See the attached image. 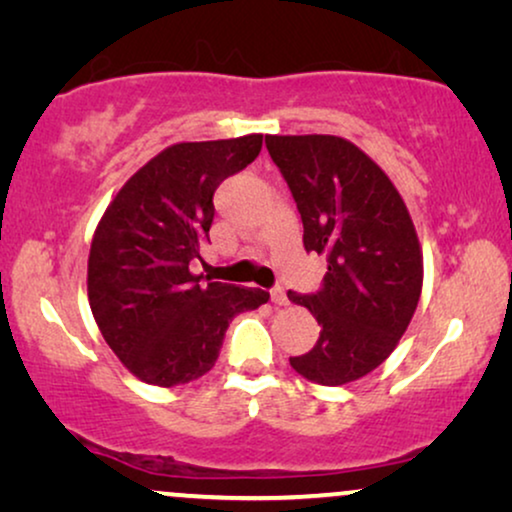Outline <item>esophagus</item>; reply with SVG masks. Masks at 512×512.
Returning <instances> with one entry per match:
<instances>
[{"label": "esophagus", "mask_w": 512, "mask_h": 512, "mask_svg": "<svg viewBox=\"0 0 512 512\" xmlns=\"http://www.w3.org/2000/svg\"><path fill=\"white\" fill-rule=\"evenodd\" d=\"M270 298H272V303H275V305H286V303H289L284 286H275V289L270 291Z\"/></svg>", "instance_id": "1"}]
</instances>
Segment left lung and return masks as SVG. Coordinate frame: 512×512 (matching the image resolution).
I'll list each match as a JSON object with an SVG mask.
<instances>
[{
    "instance_id": "left-lung-1",
    "label": "left lung",
    "mask_w": 512,
    "mask_h": 512,
    "mask_svg": "<svg viewBox=\"0 0 512 512\" xmlns=\"http://www.w3.org/2000/svg\"><path fill=\"white\" fill-rule=\"evenodd\" d=\"M265 146L296 200L305 249L328 261L319 291H289L321 326L310 352L289 363L305 380L340 387L380 366L417 310L415 226L387 174L347 139L268 135Z\"/></svg>"
}]
</instances>
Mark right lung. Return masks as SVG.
I'll return each instance as SVG.
<instances>
[{
	"label": "right lung",
	"mask_w": 512,
	"mask_h": 512,
	"mask_svg": "<svg viewBox=\"0 0 512 512\" xmlns=\"http://www.w3.org/2000/svg\"><path fill=\"white\" fill-rule=\"evenodd\" d=\"M261 146L263 135L170 146L125 181L95 230L90 310L107 345L146 384L177 387L209 373L230 321L268 303V291L191 272L209 240L214 191Z\"/></svg>",
	"instance_id": "right-lung-1"
}]
</instances>
